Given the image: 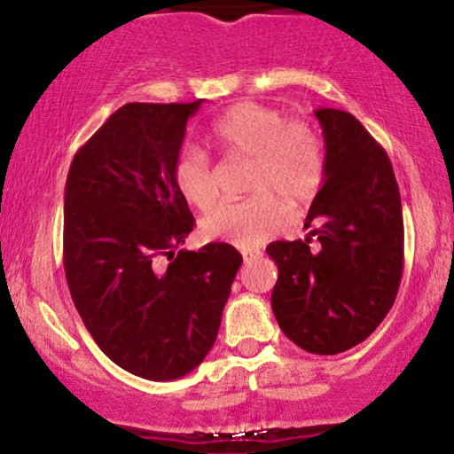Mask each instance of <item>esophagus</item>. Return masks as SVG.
<instances>
[{"mask_svg":"<svg viewBox=\"0 0 454 454\" xmlns=\"http://www.w3.org/2000/svg\"><path fill=\"white\" fill-rule=\"evenodd\" d=\"M258 258H262V252H258V250L244 252V262L246 264H250V262H254V260H258Z\"/></svg>","mask_w":454,"mask_h":454,"instance_id":"34e87169","label":"esophagus"}]
</instances>
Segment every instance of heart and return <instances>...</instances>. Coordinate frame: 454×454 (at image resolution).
I'll list each match as a JSON object with an SVG mask.
<instances>
[{"mask_svg": "<svg viewBox=\"0 0 454 454\" xmlns=\"http://www.w3.org/2000/svg\"><path fill=\"white\" fill-rule=\"evenodd\" d=\"M210 140L229 159L247 160L238 202H221L200 223L210 241L254 250L281 229L285 208L306 207L325 184V151L308 123L289 121L275 107L239 103L210 128ZM173 182L185 202L207 210L216 198L215 169L208 154L188 146L177 154Z\"/></svg>", "mask_w": 454, "mask_h": 454, "instance_id": "1", "label": "heart"}]
</instances>
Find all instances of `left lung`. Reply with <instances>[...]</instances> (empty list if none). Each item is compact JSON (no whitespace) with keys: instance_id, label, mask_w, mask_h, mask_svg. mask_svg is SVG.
Returning <instances> with one entry per match:
<instances>
[{"instance_id":"obj_1","label":"left lung","mask_w":454,"mask_h":454,"mask_svg":"<svg viewBox=\"0 0 454 454\" xmlns=\"http://www.w3.org/2000/svg\"><path fill=\"white\" fill-rule=\"evenodd\" d=\"M325 136V185L306 239L266 254L278 278L272 312L297 347L334 356L362 343L393 308L403 275V210L393 165L356 117L316 109Z\"/></svg>"}]
</instances>
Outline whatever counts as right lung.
<instances>
[{"mask_svg": "<svg viewBox=\"0 0 454 454\" xmlns=\"http://www.w3.org/2000/svg\"><path fill=\"white\" fill-rule=\"evenodd\" d=\"M194 103H128L74 154L64 269L74 306L111 362L146 380L190 374L213 349L241 254L179 250L192 229L173 182Z\"/></svg>", "mask_w": 454, "mask_h": 454, "instance_id": "add662e5", "label": "right lung"}]
</instances>
